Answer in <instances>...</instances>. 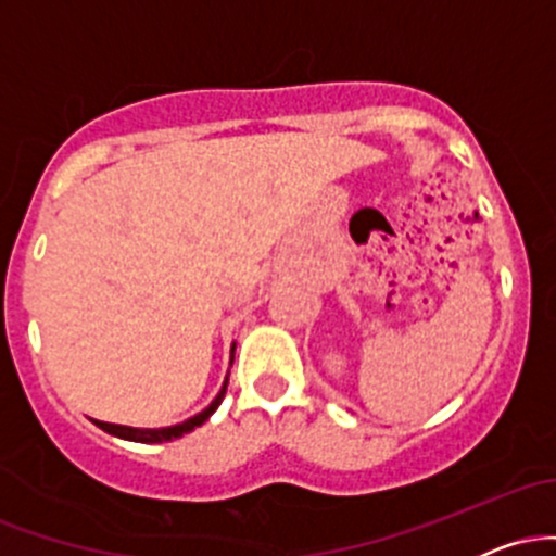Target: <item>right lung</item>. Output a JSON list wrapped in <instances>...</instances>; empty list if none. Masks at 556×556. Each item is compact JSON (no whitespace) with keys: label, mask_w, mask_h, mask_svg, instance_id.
<instances>
[{"label":"right lung","mask_w":556,"mask_h":556,"mask_svg":"<svg viewBox=\"0 0 556 556\" xmlns=\"http://www.w3.org/2000/svg\"><path fill=\"white\" fill-rule=\"evenodd\" d=\"M232 358H235V342H232ZM232 363V361H229ZM227 379L229 374L225 376V384H222L219 394L208 402L206 407H203L201 413H195V416L185 418L182 424H175V426H162V429H136V426H123V424H104V420H96L91 418L96 426H99L101 431L112 433V437L117 439H125V442H138V444H159V442H172V439H180L182 433H190L193 429H198L201 424H206L208 418L214 416L216 407L222 405V400H225L227 394Z\"/></svg>","instance_id":"right-lung-1"}]
</instances>
